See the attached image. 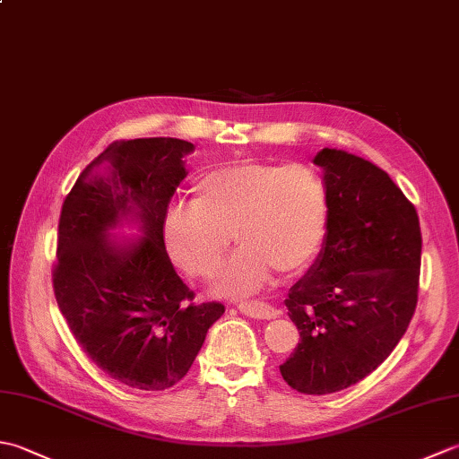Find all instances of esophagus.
<instances>
[{
	"mask_svg": "<svg viewBox=\"0 0 459 459\" xmlns=\"http://www.w3.org/2000/svg\"><path fill=\"white\" fill-rule=\"evenodd\" d=\"M237 309L240 314L256 317V319H274L280 316V311L276 307L262 304V301H242V304L237 306Z\"/></svg>",
	"mask_w": 459,
	"mask_h": 459,
	"instance_id": "1",
	"label": "esophagus"
}]
</instances>
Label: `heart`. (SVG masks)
I'll use <instances>...</instances> for the list:
<instances>
[{"label": "heart", "mask_w": 459, "mask_h": 459, "mask_svg": "<svg viewBox=\"0 0 459 459\" xmlns=\"http://www.w3.org/2000/svg\"><path fill=\"white\" fill-rule=\"evenodd\" d=\"M327 189L304 163L242 160L193 183L191 203H173L161 222L165 250L181 270L211 278L230 247L240 250L214 291L248 296L278 276H294L316 258L327 230Z\"/></svg>", "instance_id": "1"}]
</instances>
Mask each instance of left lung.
<instances>
[{
	"label": "left lung",
	"instance_id": "8db88e82",
	"mask_svg": "<svg viewBox=\"0 0 459 459\" xmlns=\"http://www.w3.org/2000/svg\"><path fill=\"white\" fill-rule=\"evenodd\" d=\"M327 235L286 307L301 341L280 373L304 394L363 380L393 353L418 304L422 232L414 204L388 173L341 150H321Z\"/></svg>",
	"mask_w": 459,
	"mask_h": 459
}]
</instances>
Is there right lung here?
I'll return each mask as SVG.
<instances>
[{"label":"right lung","mask_w":459,"mask_h":459,"mask_svg":"<svg viewBox=\"0 0 459 459\" xmlns=\"http://www.w3.org/2000/svg\"><path fill=\"white\" fill-rule=\"evenodd\" d=\"M189 152L193 143L178 138L110 143L79 175L58 219V309L92 363L140 391L179 383L224 314L219 301L195 304L161 238ZM120 220H138L144 237L126 246L110 239Z\"/></svg>","instance_id":"1"}]
</instances>
